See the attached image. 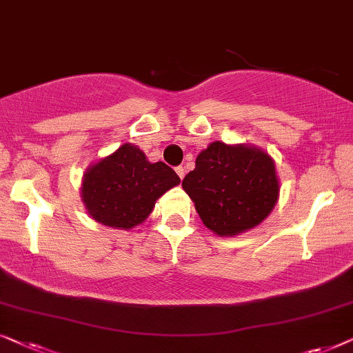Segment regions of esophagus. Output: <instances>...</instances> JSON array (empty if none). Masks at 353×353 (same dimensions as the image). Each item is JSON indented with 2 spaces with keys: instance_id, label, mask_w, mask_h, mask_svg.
Here are the masks:
<instances>
[{
  "instance_id": "esophagus-1",
  "label": "esophagus",
  "mask_w": 353,
  "mask_h": 353,
  "mask_svg": "<svg viewBox=\"0 0 353 353\" xmlns=\"http://www.w3.org/2000/svg\"><path fill=\"white\" fill-rule=\"evenodd\" d=\"M176 174L181 177V179H183V174H185V171H183V168L182 166H177L176 168Z\"/></svg>"
}]
</instances>
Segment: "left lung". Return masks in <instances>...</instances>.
<instances>
[{"mask_svg": "<svg viewBox=\"0 0 353 353\" xmlns=\"http://www.w3.org/2000/svg\"><path fill=\"white\" fill-rule=\"evenodd\" d=\"M182 187L208 228L233 236L259 225L280 193L275 163L257 147L212 142L196 157Z\"/></svg>", "mask_w": 353, "mask_h": 353, "instance_id": "left-lung-1", "label": "left lung"}]
</instances>
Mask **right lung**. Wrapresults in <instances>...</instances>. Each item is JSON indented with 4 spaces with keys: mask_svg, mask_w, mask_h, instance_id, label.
I'll return each mask as SVG.
<instances>
[{
    "mask_svg": "<svg viewBox=\"0 0 353 353\" xmlns=\"http://www.w3.org/2000/svg\"><path fill=\"white\" fill-rule=\"evenodd\" d=\"M181 179L163 161L150 163L132 143L123 145L83 176L81 198L89 216L107 227L129 228L142 224L163 193Z\"/></svg>",
    "mask_w": 353,
    "mask_h": 353,
    "instance_id": "right-lung-1",
    "label": "right lung"
}]
</instances>
